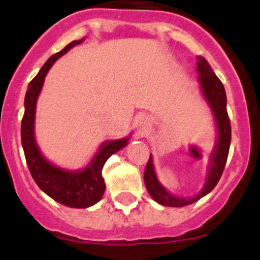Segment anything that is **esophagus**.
Wrapping results in <instances>:
<instances>
[{
    "instance_id": "esophagus-1",
    "label": "esophagus",
    "mask_w": 260,
    "mask_h": 260,
    "mask_svg": "<svg viewBox=\"0 0 260 260\" xmlns=\"http://www.w3.org/2000/svg\"><path fill=\"white\" fill-rule=\"evenodd\" d=\"M138 124L140 127H146L150 125V120H149V117L146 116H140L138 120Z\"/></svg>"
}]
</instances>
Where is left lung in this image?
Here are the masks:
<instances>
[{"instance_id":"obj_1","label":"left lung","mask_w":260,"mask_h":260,"mask_svg":"<svg viewBox=\"0 0 260 260\" xmlns=\"http://www.w3.org/2000/svg\"><path fill=\"white\" fill-rule=\"evenodd\" d=\"M197 73H199V82L200 86H201L202 94L209 104L210 109L214 114L215 121H216L217 140L215 144L214 151L211 154V158H210L206 183H205L204 188L194 197H177L169 193L156 178L153 166V158H151L150 154V158H149L145 171H144V182H145V187L151 199L158 204L163 205V206L183 207L206 196L215 188L217 182L220 181L226 160H228L229 148H230L231 141V125L230 120H229L228 110H226L225 88H223L220 79L216 77V74L214 73L209 61L204 56H197Z\"/></svg>"}]
</instances>
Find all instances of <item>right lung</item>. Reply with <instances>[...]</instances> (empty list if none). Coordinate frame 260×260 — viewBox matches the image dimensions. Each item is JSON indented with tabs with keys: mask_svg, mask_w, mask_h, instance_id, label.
<instances>
[{
	"mask_svg": "<svg viewBox=\"0 0 260 260\" xmlns=\"http://www.w3.org/2000/svg\"><path fill=\"white\" fill-rule=\"evenodd\" d=\"M83 40H74L68 44L63 50L51 55L45 61L37 77L29 83V88L25 94V114L21 122L22 148H24L27 167L35 183L56 202L74 209H86L97 204L102 199L106 189V184L102 177V168L107 159L124 148L129 141V138L105 141L88 166L79 171H67L60 167L54 166L43 155L38 146L34 133L35 111H37L38 97L42 92L46 74L56 59L60 58L69 49L81 44Z\"/></svg>",
	"mask_w": 260,
	"mask_h": 260,
	"instance_id": "add662e5",
	"label": "right lung"
}]
</instances>
